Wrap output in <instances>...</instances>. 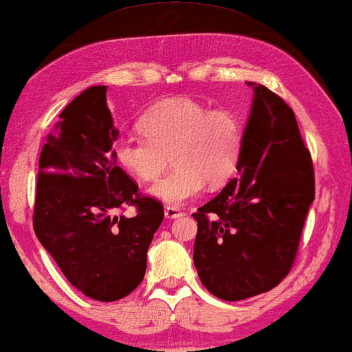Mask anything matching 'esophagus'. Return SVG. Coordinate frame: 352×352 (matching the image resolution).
I'll return each instance as SVG.
<instances>
[{
    "mask_svg": "<svg viewBox=\"0 0 352 352\" xmlns=\"http://www.w3.org/2000/svg\"><path fill=\"white\" fill-rule=\"evenodd\" d=\"M179 216H182L181 210L173 208V206H166V208H165V218L166 219H176V218H179Z\"/></svg>",
    "mask_w": 352,
    "mask_h": 352,
    "instance_id": "esophagus-1",
    "label": "esophagus"
}]
</instances>
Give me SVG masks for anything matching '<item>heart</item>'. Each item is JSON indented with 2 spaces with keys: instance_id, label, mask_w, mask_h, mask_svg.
<instances>
[{
  "instance_id": "obj_1",
  "label": "heart",
  "mask_w": 352,
  "mask_h": 352,
  "mask_svg": "<svg viewBox=\"0 0 352 352\" xmlns=\"http://www.w3.org/2000/svg\"><path fill=\"white\" fill-rule=\"evenodd\" d=\"M139 131L115 142V157L141 181L165 171L168 155L175 168L155 182L148 195L168 206L184 205L205 184L221 186L234 175L242 148V123L230 110H210L194 99L162 100L139 118Z\"/></svg>"
}]
</instances>
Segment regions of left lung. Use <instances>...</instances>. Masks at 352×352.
Here are the masks:
<instances>
[{
	"label": "left lung",
	"mask_w": 352,
	"mask_h": 352,
	"mask_svg": "<svg viewBox=\"0 0 352 352\" xmlns=\"http://www.w3.org/2000/svg\"><path fill=\"white\" fill-rule=\"evenodd\" d=\"M253 102L242 134L239 176L194 213V264L206 290L226 301L269 292L295 259L314 200V171L293 110L247 81Z\"/></svg>",
	"instance_id": "left-lung-1"
}]
</instances>
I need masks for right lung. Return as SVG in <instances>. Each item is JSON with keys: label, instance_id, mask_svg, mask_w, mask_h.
<instances>
[{"label": "right lung", "instance_id": "obj_1", "mask_svg": "<svg viewBox=\"0 0 352 352\" xmlns=\"http://www.w3.org/2000/svg\"><path fill=\"white\" fill-rule=\"evenodd\" d=\"M107 86H91L60 113L43 146L33 229L72 285L98 301L128 296L146 276L147 250L163 221L117 165ZM134 204L133 219L117 217Z\"/></svg>", "mask_w": 352, "mask_h": 352}]
</instances>
